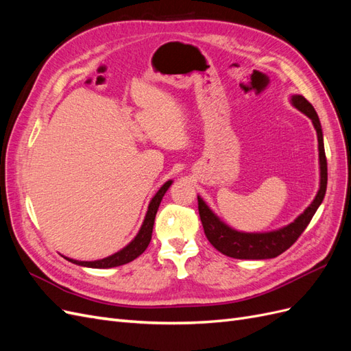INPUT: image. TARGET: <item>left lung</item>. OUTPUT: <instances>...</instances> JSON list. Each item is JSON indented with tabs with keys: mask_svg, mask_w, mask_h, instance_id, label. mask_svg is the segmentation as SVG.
Segmentation results:
<instances>
[{
	"mask_svg": "<svg viewBox=\"0 0 351 351\" xmlns=\"http://www.w3.org/2000/svg\"><path fill=\"white\" fill-rule=\"evenodd\" d=\"M290 104L295 110H299L304 115L309 117L316 130L317 136V152H319V190L312 200V204L307 206L302 214L297 217L290 224L281 228L262 231V232H246L239 231L236 228L226 224L214 210H212L206 202L197 195L199 204V215L202 226H204L205 234L209 243L218 252L226 256L234 259H272L278 254L285 252L293 246V243L300 237L304 228L309 226L315 212L321 206L326 192L328 182V169H326V158L324 147V134L322 125L319 121L312 104L307 101L303 95H291Z\"/></svg>",
	"mask_w": 351,
	"mask_h": 351,
	"instance_id": "left-lung-1",
	"label": "left lung"
}]
</instances>
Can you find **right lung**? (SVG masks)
<instances>
[{
	"label": "right lung",
	"instance_id": "obj_1",
	"mask_svg": "<svg viewBox=\"0 0 351 351\" xmlns=\"http://www.w3.org/2000/svg\"><path fill=\"white\" fill-rule=\"evenodd\" d=\"M173 184V180H168L161 187H159L158 192L155 193V196L152 197V200L149 202V206H147L145 219L141 226V230L137 231L136 237L127 244L125 247H123L121 250H119L117 253L111 254V256H107L104 259H98V261H76L64 256V259L80 265V267H86V268H97V269H107V268H114V267H120V265L129 263L132 261H134L137 256L146 250V247L149 246L151 239H152V230H154V222H155V217L159 205H161V200L164 197V195L167 193V190L169 189V186Z\"/></svg>",
	"mask_w": 351,
	"mask_h": 351
}]
</instances>
